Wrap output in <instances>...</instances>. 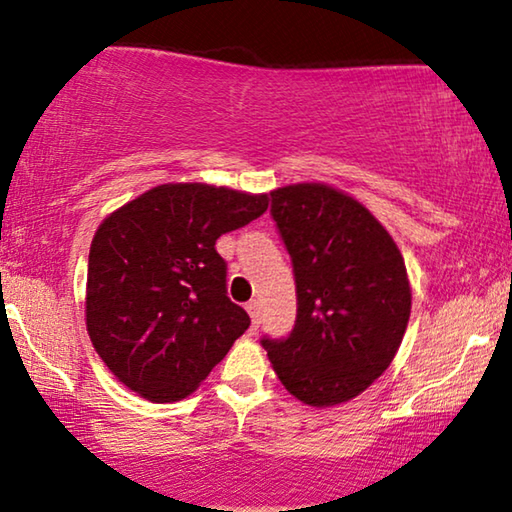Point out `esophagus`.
Masks as SVG:
<instances>
[{
    "mask_svg": "<svg viewBox=\"0 0 512 512\" xmlns=\"http://www.w3.org/2000/svg\"><path fill=\"white\" fill-rule=\"evenodd\" d=\"M246 311L250 314V320H253V327H257L259 320H262V307H259V302L250 300L246 305Z\"/></svg>",
    "mask_w": 512,
    "mask_h": 512,
    "instance_id": "esophagus-1",
    "label": "esophagus"
}]
</instances>
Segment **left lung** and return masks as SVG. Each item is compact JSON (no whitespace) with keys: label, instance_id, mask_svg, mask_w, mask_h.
<instances>
[{"label":"left lung","instance_id":"left-lung-1","mask_svg":"<svg viewBox=\"0 0 512 512\" xmlns=\"http://www.w3.org/2000/svg\"><path fill=\"white\" fill-rule=\"evenodd\" d=\"M298 291L296 327L264 339L282 386L302 404L361 395L400 350L411 316V282L400 248L366 205L325 183L271 192Z\"/></svg>","mask_w":512,"mask_h":512}]
</instances>
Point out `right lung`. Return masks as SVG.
I'll list each match as a JSON object with an SVG mask.
<instances>
[{
    "mask_svg": "<svg viewBox=\"0 0 512 512\" xmlns=\"http://www.w3.org/2000/svg\"><path fill=\"white\" fill-rule=\"evenodd\" d=\"M268 194L167 183L117 207L94 232L85 287L90 341L149 402L192 395L250 325L225 293L216 239L244 228Z\"/></svg>",
    "mask_w": 512,
    "mask_h": 512,
    "instance_id": "add662e5",
    "label": "right lung"
}]
</instances>
